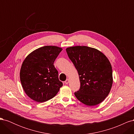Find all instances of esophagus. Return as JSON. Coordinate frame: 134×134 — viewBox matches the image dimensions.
<instances>
[{"label":"esophagus","mask_w":134,"mask_h":134,"mask_svg":"<svg viewBox=\"0 0 134 134\" xmlns=\"http://www.w3.org/2000/svg\"><path fill=\"white\" fill-rule=\"evenodd\" d=\"M69 80L68 79H67L65 81V83L66 84H68V83H69Z\"/></svg>","instance_id":"esophagus-1"}]
</instances>
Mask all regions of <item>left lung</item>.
Returning <instances> with one entry per match:
<instances>
[{
    "label": "left lung",
    "mask_w": 134,
    "mask_h": 134,
    "mask_svg": "<svg viewBox=\"0 0 134 134\" xmlns=\"http://www.w3.org/2000/svg\"><path fill=\"white\" fill-rule=\"evenodd\" d=\"M66 51L79 76L80 87L74 93L77 99L90 106L102 102L108 95L113 83L108 59L100 51L88 46L70 47Z\"/></svg>",
    "instance_id": "8db88e82"
}]
</instances>
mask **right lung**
I'll use <instances>...</instances> for the list:
<instances>
[{"instance_id":"add662e5","label":"right lung","mask_w":134,"mask_h":134,"mask_svg":"<svg viewBox=\"0 0 134 134\" xmlns=\"http://www.w3.org/2000/svg\"><path fill=\"white\" fill-rule=\"evenodd\" d=\"M62 48L45 46L37 48L24 60L20 71V80L26 94L37 102L54 97L63 86L58 71L54 65Z\"/></svg>"}]
</instances>
